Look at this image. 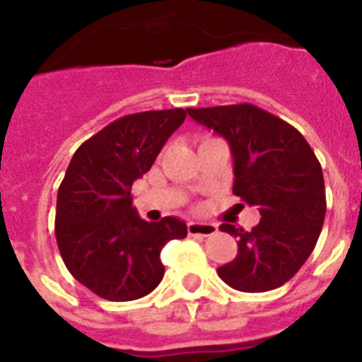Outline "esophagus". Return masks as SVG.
<instances>
[{"mask_svg": "<svg viewBox=\"0 0 362 362\" xmlns=\"http://www.w3.org/2000/svg\"><path fill=\"white\" fill-rule=\"evenodd\" d=\"M217 233V226L212 223H196V221H190L188 223V235H203V238H209Z\"/></svg>", "mask_w": 362, "mask_h": 362, "instance_id": "esophagus-1", "label": "esophagus"}]
</instances>
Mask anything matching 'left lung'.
Returning <instances> with one entry per match:
<instances>
[{
    "mask_svg": "<svg viewBox=\"0 0 362 362\" xmlns=\"http://www.w3.org/2000/svg\"><path fill=\"white\" fill-rule=\"evenodd\" d=\"M188 116L228 141L233 194L257 204L252 230L223 223L238 238V255L217 268L239 292H268L296 276L317 243L326 214L321 165L306 139L286 121L250 103L187 108Z\"/></svg>",
    "mask_w": 362,
    "mask_h": 362,
    "instance_id": "1",
    "label": "left lung"
}]
</instances>
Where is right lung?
Segmentation results:
<instances>
[{"instance_id":"obj_1","label":"right lung","mask_w":362,"mask_h":362,"mask_svg":"<svg viewBox=\"0 0 362 362\" xmlns=\"http://www.w3.org/2000/svg\"><path fill=\"white\" fill-rule=\"evenodd\" d=\"M185 117L183 108L123 116L72 156L57 190L56 241L70 274L95 296L145 297L165 276L163 246L187 238L177 217L141 219L130 194Z\"/></svg>"}]
</instances>
